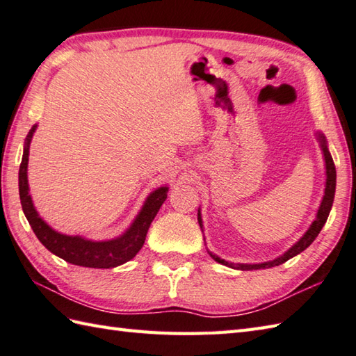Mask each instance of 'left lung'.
Returning a JSON list of instances; mask_svg holds the SVG:
<instances>
[{"mask_svg": "<svg viewBox=\"0 0 356 356\" xmlns=\"http://www.w3.org/2000/svg\"><path fill=\"white\" fill-rule=\"evenodd\" d=\"M318 140L321 143V147L324 152V159H325V173H327V179H325V192H324V198L321 202V207L318 210V215H316V220L312 222V226L309 227V230L306 232V235H304L298 243H296L292 249H289L284 255H281L280 258L269 261V263H263V264H234V263H229L226 259H221L220 257L213 255V253H210V257H212L216 263L224 264L227 267H232V269H239V270H252V269H269V267H275V266H280L282 263H286L287 259L293 258L295 255H298L302 250H306L309 245L315 241V238L320 234L323 226L327 221V216L330 213V209H332V202H333V197H335V186H337V170H335V164H333V159L330 152L327 150V146H325V140L321 134H318ZM198 222L200 226L202 227L201 224V218H200V213H198Z\"/></svg>", "mask_w": 356, "mask_h": 356, "instance_id": "8db88e82", "label": "left lung"}]
</instances>
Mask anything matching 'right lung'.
<instances>
[{
  "instance_id": "obj_1",
  "label": "right lung",
  "mask_w": 356,
  "mask_h": 356,
  "mask_svg": "<svg viewBox=\"0 0 356 356\" xmlns=\"http://www.w3.org/2000/svg\"><path fill=\"white\" fill-rule=\"evenodd\" d=\"M36 126L27 134L23 159L19 164L18 184H19V200L23 206V212L35 232L36 238L47 250L55 253L56 257L63 258L70 264L83 267H95V269H111L120 264H124L132 259L146 241L147 230L150 222L154 221L159 207L168 198V187H159L158 191L150 193L146 204H144L140 215L136 216L135 222L124 235L111 239V241H90L81 236H67L55 232L52 227L42 221L33 207L31 195H29L27 184V161H29V144H31L32 135Z\"/></svg>"
}]
</instances>
